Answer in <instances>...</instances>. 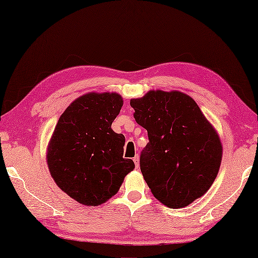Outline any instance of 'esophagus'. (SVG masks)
I'll return each mask as SVG.
<instances>
[{"label": "esophagus", "mask_w": 258, "mask_h": 258, "mask_svg": "<svg viewBox=\"0 0 258 258\" xmlns=\"http://www.w3.org/2000/svg\"><path fill=\"white\" fill-rule=\"evenodd\" d=\"M133 161L135 163V168L138 169L140 168V157H138V155H136L134 158H133Z\"/></svg>", "instance_id": "34e87169"}]
</instances>
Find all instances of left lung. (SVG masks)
<instances>
[{"label":"left lung","instance_id":"left-lung-1","mask_svg":"<svg viewBox=\"0 0 258 258\" xmlns=\"http://www.w3.org/2000/svg\"><path fill=\"white\" fill-rule=\"evenodd\" d=\"M130 103L148 133L141 171L151 193L169 208L188 206L219 172L222 145L217 131L194 99L181 91L149 90Z\"/></svg>","mask_w":258,"mask_h":258}]
</instances>
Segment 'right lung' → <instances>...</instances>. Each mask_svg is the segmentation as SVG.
Wrapping results in <instances>:
<instances>
[{"mask_svg": "<svg viewBox=\"0 0 258 258\" xmlns=\"http://www.w3.org/2000/svg\"><path fill=\"white\" fill-rule=\"evenodd\" d=\"M123 98L116 92H88L73 101L57 121L47 148L52 179L86 206H98L120 189L135 168L123 158L125 137L111 128Z\"/></svg>", "mask_w": 258, "mask_h": 258, "instance_id": "obj_1", "label": "right lung"}]
</instances>
